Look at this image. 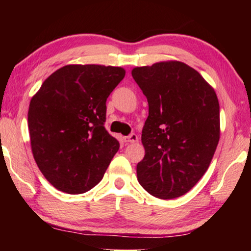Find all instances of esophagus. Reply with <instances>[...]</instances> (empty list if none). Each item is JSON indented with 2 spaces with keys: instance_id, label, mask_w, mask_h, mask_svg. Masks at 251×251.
<instances>
[{
  "instance_id": "1",
  "label": "esophagus",
  "mask_w": 251,
  "mask_h": 251,
  "mask_svg": "<svg viewBox=\"0 0 251 251\" xmlns=\"http://www.w3.org/2000/svg\"><path fill=\"white\" fill-rule=\"evenodd\" d=\"M125 142L126 143H137L138 142V136L136 133H131V135L125 137Z\"/></svg>"
}]
</instances>
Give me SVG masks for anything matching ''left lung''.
Instances as JSON below:
<instances>
[{"label":"left lung","instance_id":"obj_1","mask_svg":"<svg viewBox=\"0 0 251 251\" xmlns=\"http://www.w3.org/2000/svg\"><path fill=\"white\" fill-rule=\"evenodd\" d=\"M131 74L149 102L142 131L145 156L137 164V178L153 197H181L205 174L217 149V96L199 72L180 61L135 67Z\"/></svg>","mask_w":251,"mask_h":251}]
</instances>
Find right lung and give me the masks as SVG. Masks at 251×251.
Segmentation results:
<instances>
[{
	"label": "right lung",
	"mask_w": 251,
	"mask_h": 251,
	"mask_svg": "<svg viewBox=\"0 0 251 251\" xmlns=\"http://www.w3.org/2000/svg\"><path fill=\"white\" fill-rule=\"evenodd\" d=\"M125 75L122 67L66 65L30 99L34 160L57 190L85 193L104 177L120 147L104 126L106 100Z\"/></svg>",
	"instance_id": "obj_1"
}]
</instances>
